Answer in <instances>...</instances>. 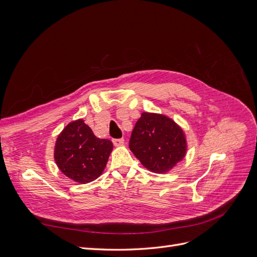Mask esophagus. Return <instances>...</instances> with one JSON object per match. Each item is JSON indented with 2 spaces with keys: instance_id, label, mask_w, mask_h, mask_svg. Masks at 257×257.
<instances>
[{
  "instance_id": "esophagus-1",
  "label": "esophagus",
  "mask_w": 257,
  "mask_h": 257,
  "mask_svg": "<svg viewBox=\"0 0 257 257\" xmlns=\"http://www.w3.org/2000/svg\"><path fill=\"white\" fill-rule=\"evenodd\" d=\"M112 143H113L114 147H120V146H122V145L124 144V139H123V138H119V139H113Z\"/></svg>"
}]
</instances>
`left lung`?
Here are the masks:
<instances>
[{
    "instance_id": "left-lung-1",
    "label": "left lung",
    "mask_w": 257,
    "mask_h": 257,
    "mask_svg": "<svg viewBox=\"0 0 257 257\" xmlns=\"http://www.w3.org/2000/svg\"><path fill=\"white\" fill-rule=\"evenodd\" d=\"M130 149L148 170L166 174L184 159L188 142L183 128L168 115L143 112L132 132Z\"/></svg>"
}]
</instances>
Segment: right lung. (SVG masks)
<instances>
[{"label": "right lung", "instance_id": "1", "mask_svg": "<svg viewBox=\"0 0 257 257\" xmlns=\"http://www.w3.org/2000/svg\"><path fill=\"white\" fill-rule=\"evenodd\" d=\"M113 145L93 134L83 119L69 122L58 135L53 158L61 173L85 184L103 174Z\"/></svg>", "mask_w": 257, "mask_h": 257}]
</instances>
